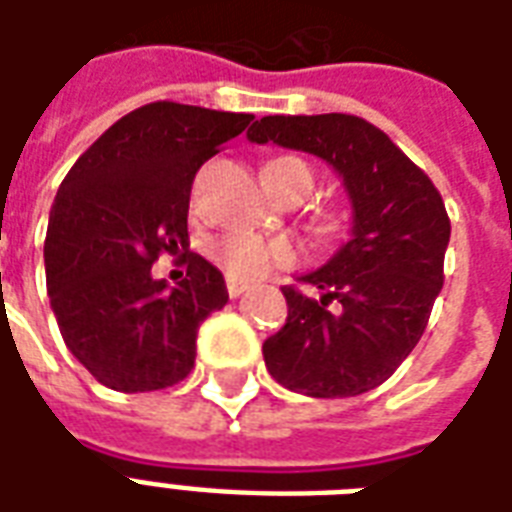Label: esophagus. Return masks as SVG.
<instances>
[{"instance_id": "1", "label": "esophagus", "mask_w": 512, "mask_h": 512, "mask_svg": "<svg viewBox=\"0 0 512 512\" xmlns=\"http://www.w3.org/2000/svg\"><path fill=\"white\" fill-rule=\"evenodd\" d=\"M249 285L244 282H235V279H227V293H230V299H238V296H244Z\"/></svg>"}]
</instances>
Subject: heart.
Returning a JSON list of instances; mask_svg holds the SVG:
<instances>
[{
	"instance_id": "b5f03b06",
	"label": "heart",
	"mask_w": 512,
	"mask_h": 512,
	"mask_svg": "<svg viewBox=\"0 0 512 512\" xmlns=\"http://www.w3.org/2000/svg\"><path fill=\"white\" fill-rule=\"evenodd\" d=\"M268 189L282 194L296 183H310V167L296 156H279L263 167ZM208 255L224 274L235 282H257L277 266H290L296 260V246L288 238H263L255 233H224L208 244Z\"/></svg>"
}]
</instances>
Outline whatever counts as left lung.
<instances>
[{
    "mask_svg": "<svg viewBox=\"0 0 512 512\" xmlns=\"http://www.w3.org/2000/svg\"><path fill=\"white\" fill-rule=\"evenodd\" d=\"M332 164L354 208L351 241L282 288L288 323L263 343L266 367L290 392L354 397L395 373L428 326L444 285L450 216L433 180L356 115H268L246 131Z\"/></svg>",
    "mask_w": 512,
    "mask_h": 512,
    "instance_id": "left-lung-1",
    "label": "left lung"
}]
</instances>
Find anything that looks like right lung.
I'll return each mask as SVG.
<instances>
[{
    "instance_id": "obj_1",
    "label": "right lung",
    "mask_w": 512,
    "mask_h": 512,
    "mask_svg": "<svg viewBox=\"0 0 512 512\" xmlns=\"http://www.w3.org/2000/svg\"><path fill=\"white\" fill-rule=\"evenodd\" d=\"M255 115L156 101L120 117L62 180L46 233V285L68 351L117 392L189 376L197 332L227 304L222 271L183 252L186 277L153 279L158 255L189 246L197 169Z\"/></svg>"
}]
</instances>
